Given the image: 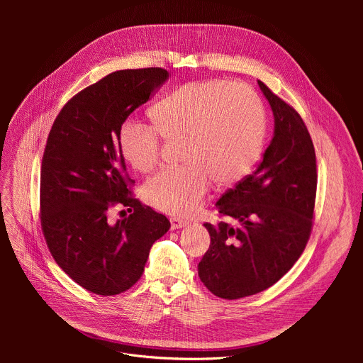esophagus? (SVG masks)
Here are the masks:
<instances>
[{
  "instance_id": "1",
  "label": "esophagus",
  "mask_w": 363,
  "mask_h": 363,
  "mask_svg": "<svg viewBox=\"0 0 363 363\" xmlns=\"http://www.w3.org/2000/svg\"><path fill=\"white\" fill-rule=\"evenodd\" d=\"M186 225H188V223L184 221V220H181V218H177V217H172V218H171V228H172V230H179V228H184V227H186Z\"/></svg>"
}]
</instances>
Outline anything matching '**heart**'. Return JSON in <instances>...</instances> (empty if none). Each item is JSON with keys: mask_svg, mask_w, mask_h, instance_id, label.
<instances>
[{"mask_svg": "<svg viewBox=\"0 0 363 363\" xmlns=\"http://www.w3.org/2000/svg\"><path fill=\"white\" fill-rule=\"evenodd\" d=\"M149 118L164 138H185L182 160L186 165L161 171L145 186L146 201L164 213H194L213 179L218 185L238 182L263 152L264 106L260 97L244 86L223 80L186 83L155 103ZM157 133L135 123L122 128L121 150L135 169L149 172L158 165L161 136Z\"/></svg>", "mask_w": 363, "mask_h": 363, "instance_id": "heart-1", "label": "heart"}]
</instances>
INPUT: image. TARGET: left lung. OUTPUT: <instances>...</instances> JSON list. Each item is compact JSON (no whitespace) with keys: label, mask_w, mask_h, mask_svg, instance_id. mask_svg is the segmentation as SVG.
I'll list each match as a JSON object with an SVG mask.
<instances>
[{"label":"left lung","mask_w":363,"mask_h":363,"mask_svg":"<svg viewBox=\"0 0 363 363\" xmlns=\"http://www.w3.org/2000/svg\"><path fill=\"white\" fill-rule=\"evenodd\" d=\"M274 118V132L257 169L218 201L235 224H203L211 245L198 276L213 294L235 300L279 281L303 252L313 223L316 155L300 115L258 80Z\"/></svg>","instance_id":"left-lung-1"}]
</instances>
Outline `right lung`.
Here are the masks:
<instances>
[{
    "instance_id": "add662e5",
    "label": "right lung",
    "mask_w": 363,
    "mask_h": 363,
    "mask_svg": "<svg viewBox=\"0 0 363 363\" xmlns=\"http://www.w3.org/2000/svg\"><path fill=\"white\" fill-rule=\"evenodd\" d=\"M169 77L160 67L119 70L76 94L50 130L40 178L41 228L56 263L83 289L115 296L143 274L169 220L128 196L119 145L126 118ZM130 206L112 223L110 206Z\"/></svg>"
}]
</instances>
